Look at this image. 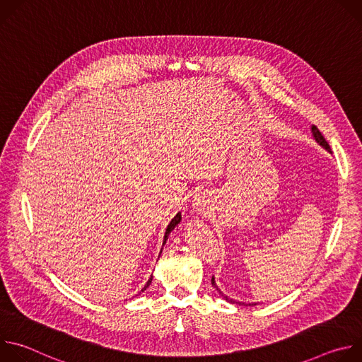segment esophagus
Listing matches in <instances>:
<instances>
[{"instance_id":"1","label":"esophagus","mask_w":362,"mask_h":362,"mask_svg":"<svg viewBox=\"0 0 362 362\" xmlns=\"http://www.w3.org/2000/svg\"><path fill=\"white\" fill-rule=\"evenodd\" d=\"M206 204H208V199H206L204 194L197 193V194L194 196V199H193V206H196V208H197L199 211H203V209L206 208Z\"/></svg>"}]
</instances>
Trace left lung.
Returning a JSON list of instances; mask_svg holds the SVG:
<instances>
[{
  "label": "left lung",
  "mask_w": 362,
  "mask_h": 362,
  "mask_svg": "<svg viewBox=\"0 0 362 362\" xmlns=\"http://www.w3.org/2000/svg\"><path fill=\"white\" fill-rule=\"evenodd\" d=\"M313 134H314V137H315V140L324 147V148H327L329 153H331V147H329V144H328V141L325 140V137L322 136V133L318 130V127L317 126H313ZM212 285L218 289V286H216V284H215V278H212ZM219 291V289H218ZM223 298L226 299V300H229V302H232V303H235L236 300H233V299H230V298H228V296H225L223 295ZM236 303H239L240 305V302H236Z\"/></svg>",
  "instance_id": "obj_1"
}]
</instances>
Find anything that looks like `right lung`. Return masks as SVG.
<instances>
[{"mask_svg":"<svg viewBox=\"0 0 362 362\" xmlns=\"http://www.w3.org/2000/svg\"><path fill=\"white\" fill-rule=\"evenodd\" d=\"M180 219H182V216H180V214H177V215H176V216H175V218L170 221V223H169V226H168V229H166V233H165V240H163V245L166 243V239H168L169 233H170V232L175 229V226H176V225L180 222ZM151 279H153V276H150V279L147 281V284L144 285V288L141 289V292H143L146 288H148V285L151 284Z\"/></svg>","mask_w":362,"mask_h":362,"instance_id":"obj_1","label":"right lung"}]
</instances>
